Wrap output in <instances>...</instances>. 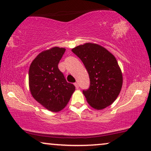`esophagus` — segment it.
Here are the masks:
<instances>
[{"label":"esophagus","instance_id":"34e87169","mask_svg":"<svg viewBox=\"0 0 151 151\" xmlns=\"http://www.w3.org/2000/svg\"><path fill=\"white\" fill-rule=\"evenodd\" d=\"M74 85H75V86H76V88H79V85H78V82H75V83H74Z\"/></svg>","mask_w":151,"mask_h":151}]
</instances>
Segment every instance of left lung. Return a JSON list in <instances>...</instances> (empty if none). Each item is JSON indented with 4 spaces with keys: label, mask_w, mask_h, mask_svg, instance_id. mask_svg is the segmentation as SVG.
I'll use <instances>...</instances> for the list:
<instances>
[{
    "label": "left lung",
    "mask_w": 151,
    "mask_h": 151,
    "mask_svg": "<svg viewBox=\"0 0 151 151\" xmlns=\"http://www.w3.org/2000/svg\"><path fill=\"white\" fill-rule=\"evenodd\" d=\"M71 51L81 60L89 76V88L83 90L88 104L97 110L110 106L119 96L123 82L114 55L104 47L89 42Z\"/></svg>",
    "instance_id": "left-lung-1"
}]
</instances>
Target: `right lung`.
<instances>
[{"label": "right lung", "mask_w": 151, "mask_h": 151, "mask_svg": "<svg viewBox=\"0 0 151 151\" xmlns=\"http://www.w3.org/2000/svg\"><path fill=\"white\" fill-rule=\"evenodd\" d=\"M65 48L55 47L37 55L29 70V85L37 102L52 112L66 106L76 89L58 69Z\"/></svg>", "instance_id": "1"}]
</instances>
